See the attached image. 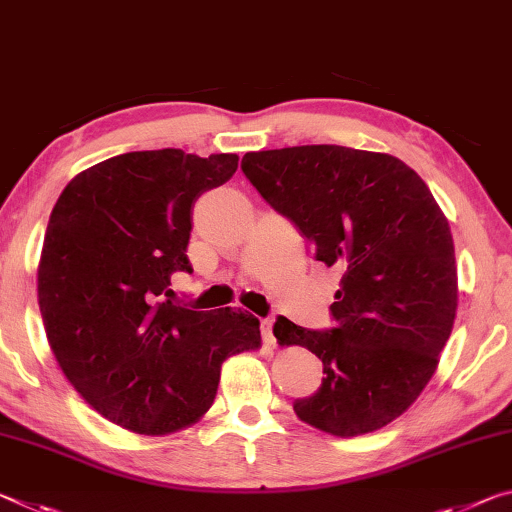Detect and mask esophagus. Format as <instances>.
<instances>
[{
	"label": "esophagus",
	"mask_w": 512,
	"mask_h": 512,
	"mask_svg": "<svg viewBox=\"0 0 512 512\" xmlns=\"http://www.w3.org/2000/svg\"><path fill=\"white\" fill-rule=\"evenodd\" d=\"M272 329H274V320H272V317H267V320H261V333H263V342H265V345H270V347H274V342H276V338H274Z\"/></svg>",
	"instance_id": "esophagus-1"
}]
</instances>
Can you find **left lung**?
<instances>
[{"label": "left lung", "mask_w": 512, "mask_h": 512, "mask_svg": "<svg viewBox=\"0 0 512 512\" xmlns=\"http://www.w3.org/2000/svg\"><path fill=\"white\" fill-rule=\"evenodd\" d=\"M242 172L317 261L342 270L333 329L274 324L281 347L324 365L297 417L338 438L397 420L431 381L458 308L454 238L429 186L395 156L340 145L249 152Z\"/></svg>", "instance_id": "left-lung-1"}]
</instances>
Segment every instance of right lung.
I'll use <instances>...</instances> for the list:
<instances>
[{
    "mask_svg": "<svg viewBox=\"0 0 512 512\" xmlns=\"http://www.w3.org/2000/svg\"><path fill=\"white\" fill-rule=\"evenodd\" d=\"M236 154L129 152L79 172L49 215L38 306L54 358L90 408L140 435L177 433L213 406L222 363L261 347L258 317L174 304L192 206Z\"/></svg>",
    "mask_w": 512,
    "mask_h": 512,
    "instance_id": "obj_1",
    "label": "right lung"
}]
</instances>
